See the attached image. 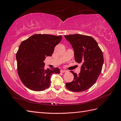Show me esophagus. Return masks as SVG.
I'll return each mask as SVG.
<instances>
[{"mask_svg":"<svg viewBox=\"0 0 121 121\" xmlns=\"http://www.w3.org/2000/svg\"><path fill=\"white\" fill-rule=\"evenodd\" d=\"M67 72V71L65 70V69H61V70H60L61 73H65V72Z\"/></svg>","mask_w":121,"mask_h":121,"instance_id":"34e87169","label":"esophagus"}]
</instances>
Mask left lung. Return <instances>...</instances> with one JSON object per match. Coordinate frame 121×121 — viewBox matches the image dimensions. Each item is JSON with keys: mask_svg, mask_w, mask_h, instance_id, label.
<instances>
[{"mask_svg": "<svg viewBox=\"0 0 121 121\" xmlns=\"http://www.w3.org/2000/svg\"><path fill=\"white\" fill-rule=\"evenodd\" d=\"M74 50L75 60L82 64L78 75H74V80L66 83L67 88L74 92L88 89L96 82L101 73L104 62V56L97 42L91 36L81 34L65 35Z\"/></svg>", "mask_w": 121, "mask_h": 121, "instance_id": "obj_1", "label": "left lung"}]
</instances>
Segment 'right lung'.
Masks as SVG:
<instances>
[{"instance_id": "obj_1", "label": "right lung", "mask_w": 121, "mask_h": 121, "mask_svg": "<svg viewBox=\"0 0 121 121\" xmlns=\"http://www.w3.org/2000/svg\"><path fill=\"white\" fill-rule=\"evenodd\" d=\"M62 36L35 34L22 41L16 54L17 73L21 81L29 89L43 91L50 85L52 74H60L58 68L45 69L46 56H52Z\"/></svg>"}]
</instances>
